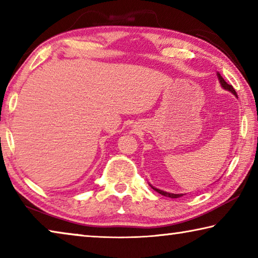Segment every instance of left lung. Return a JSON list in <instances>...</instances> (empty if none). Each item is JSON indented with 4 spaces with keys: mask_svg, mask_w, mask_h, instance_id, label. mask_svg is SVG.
Wrapping results in <instances>:
<instances>
[{
    "mask_svg": "<svg viewBox=\"0 0 258 258\" xmlns=\"http://www.w3.org/2000/svg\"><path fill=\"white\" fill-rule=\"evenodd\" d=\"M217 78H218V82H220V84H221V86L223 87L224 90H226V91H229V92H231L232 94H234L235 97H237V92H235L234 91V89H233V86L232 85H230V84H228V83H226L225 81H224V78L221 76V74L217 72ZM238 98V97H237ZM152 189H154L155 191H157L158 192V194H160V195H163V196H165V197H169V198H180V197H182L183 196V194H169V192H166V191H163V190H159V189H157V187H155V186H152L151 184H149Z\"/></svg>",
    "mask_w": 258,
    "mask_h": 258,
    "instance_id": "obj_1",
    "label": "left lung"
}]
</instances>
